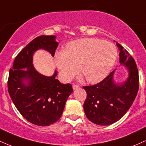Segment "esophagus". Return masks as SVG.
Instances as JSON below:
<instances>
[{"mask_svg": "<svg viewBox=\"0 0 146 146\" xmlns=\"http://www.w3.org/2000/svg\"><path fill=\"white\" fill-rule=\"evenodd\" d=\"M72 86H73V89H77V88H80V85H78V84H73V85H72Z\"/></svg>", "mask_w": 146, "mask_h": 146, "instance_id": "34e87169", "label": "esophagus"}]
</instances>
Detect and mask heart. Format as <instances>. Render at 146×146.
Masks as SVG:
<instances>
[{"mask_svg": "<svg viewBox=\"0 0 146 146\" xmlns=\"http://www.w3.org/2000/svg\"><path fill=\"white\" fill-rule=\"evenodd\" d=\"M117 57L116 46L98 38H82L68 42L64 51L55 54V63L62 78L71 80L78 71L89 83H98L107 76Z\"/></svg>", "mask_w": 146, "mask_h": 146, "instance_id": "heart-1", "label": "heart"}]
</instances>
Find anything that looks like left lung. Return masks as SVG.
<instances>
[{"label":"left lung","instance_id":"8db88e82","mask_svg":"<svg viewBox=\"0 0 146 146\" xmlns=\"http://www.w3.org/2000/svg\"><path fill=\"white\" fill-rule=\"evenodd\" d=\"M119 62L128 71V78L123 83L114 82L115 71L104 80L92 86H84L87 98L84 110L87 118L98 125H108L119 120L130 108L139 90V73L135 60L121 44Z\"/></svg>","mask_w":146,"mask_h":146}]
</instances>
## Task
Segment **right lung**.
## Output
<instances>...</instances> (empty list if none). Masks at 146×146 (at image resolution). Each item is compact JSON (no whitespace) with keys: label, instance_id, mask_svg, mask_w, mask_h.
I'll list each match as a JSON object with an SVG mask.
<instances>
[{"label":"right lung","instance_id":"add662e5","mask_svg":"<svg viewBox=\"0 0 146 146\" xmlns=\"http://www.w3.org/2000/svg\"><path fill=\"white\" fill-rule=\"evenodd\" d=\"M56 38L37 37L18 53L9 70L10 98L25 119L40 126H47L59 119L73 90L71 84H63L56 79L57 71L47 77L38 73L33 65V55L37 50H46L54 56L58 46Z\"/></svg>","mask_w":146,"mask_h":146}]
</instances>
